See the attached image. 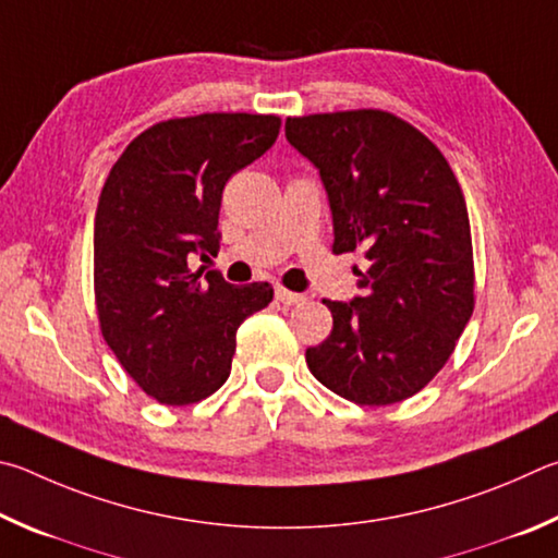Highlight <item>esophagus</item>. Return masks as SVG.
I'll use <instances>...</instances> for the list:
<instances>
[{
    "mask_svg": "<svg viewBox=\"0 0 558 558\" xmlns=\"http://www.w3.org/2000/svg\"><path fill=\"white\" fill-rule=\"evenodd\" d=\"M274 296H277L279 304H284V306H294V304H301V301H304V296L296 294V291H289L284 287H277Z\"/></svg>",
    "mask_w": 558,
    "mask_h": 558,
    "instance_id": "34e87169",
    "label": "esophagus"
}]
</instances>
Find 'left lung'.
<instances>
[{
    "label": "left lung",
    "instance_id": "obj_1",
    "mask_svg": "<svg viewBox=\"0 0 558 558\" xmlns=\"http://www.w3.org/2000/svg\"><path fill=\"white\" fill-rule=\"evenodd\" d=\"M287 142L316 166L333 252H360V294L324 301L333 330L306 350L330 392L385 407L416 395L473 314L471 220L444 154L383 110L289 117Z\"/></svg>",
    "mask_w": 558,
    "mask_h": 558
}]
</instances>
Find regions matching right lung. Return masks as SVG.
<instances>
[{
    "mask_svg": "<svg viewBox=\"0 0 558 558\" xmlns=\"http://www.w3.org/2000/svg\"><path fill=\"white\" fill-rule=\"evenodd\" d=\"M274 114L208 112L149 126L126 146L95 213V301L102 338L156 402H201L230 377L234 336L269 306L267 281L234 287L191 271L218 254L222 189L271 149Z\"/></svg>",
    "mask_w": 558,
    "mask_h": 558,
    "instance_id": "obj_1",
    "label": "right lung"
}]
</instances>
